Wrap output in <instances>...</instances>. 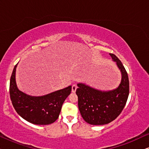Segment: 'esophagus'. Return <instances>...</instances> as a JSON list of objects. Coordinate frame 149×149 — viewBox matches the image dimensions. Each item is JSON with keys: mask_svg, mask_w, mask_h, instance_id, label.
Instances as JSON below:
<instances>
[{"mask_svg": "<svg viewBox=\"0 0 149 149\" xmlns=\"http://www.w3.org/2000/svg\"><path fill=\"white\" fill-rule=\"evenodd\" d=\"M77 89V85L76 84H73L72 86V93H75Z\"/></svg>", "mask_w": 149, "mask_h": 149, "instance_id": "obj_1", "label": "esophagus"}]
</instances>
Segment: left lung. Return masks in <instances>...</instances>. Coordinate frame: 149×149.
<instances>
[{"instance_id":"1","label":"left lung","mask_w":149,"mask_h":149,"mask_svg":"<svg viewBox=\"0 0 149 149\" xmlns=\"http://www.w3.org/2000/svg\"><path fill=\"white\" fill-rule=\"evenodd\" d=\"M109 54L121 72V81L117 89L102 91L83 83L77 84L79 111L83 119L91 125H105L115 120L123 111L129 95L127 71L115 54Z\"/></svg>"}]
</instances>
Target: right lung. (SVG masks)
I'll use <instances>...</instances> for the list:
<instances>
[{
  "label": "right lung",
  "instance_id": "1",
  "mask_svg": "<svg viewBox=\"0 0 149 149\" xmlns=\"http://www.w3.org/2000/svg\"><path fill=\"white\" fill-rule=\"evenodd\" d=\"M14 67L10 79V97L14 109L26 121L36 125H49L58 119L62 106L70 95L72 87L68 86L42 96H30L18 89Z\"/></svg>",
  "mask_w": 149,
  "mask_h": 149
}]
</instances>
